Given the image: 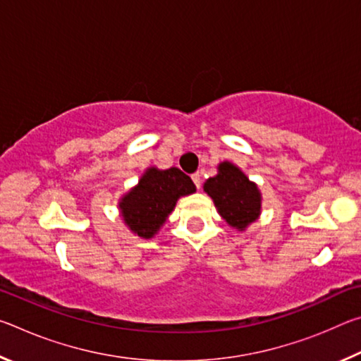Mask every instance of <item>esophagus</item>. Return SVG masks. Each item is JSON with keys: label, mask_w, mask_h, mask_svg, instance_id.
Here are the masks:
<instances>
[{"label": "esophagus", "mask_w": 361, "mask_h": 361, "mask_svg": "<svg viewBox=\"0 0 361 361\" xmlns=\"http://www.w3.org/2000/svg\"><path fill=\"white\" fill-rule=\"evenodd\" d=\"M191 178H192V181H194V185H195V188H200V175L199 173H194L192 176H191Z\"/></svg>", "instance_id": "esophagus-1"}]
</instances>
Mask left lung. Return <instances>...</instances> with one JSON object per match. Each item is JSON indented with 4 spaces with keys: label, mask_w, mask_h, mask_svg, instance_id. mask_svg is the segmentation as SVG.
Instances as JSON below:
<instances>
[{
    "label": "left lung",
    "mask_w": 361,
    "mask_h": 361,
    "mask_svg": "<svg viewBox=\"0 0 361 361\" xmlns=\"http://www.w3.org/2000/svg\"><path fill=\"white\" fill-rule=\"evenodd\" d=\"M218 213L232 228L245 231L261 213V192L242 170L228 161L218 166V173L204 183Z\"/></svg>",
    "instance_id": "left-lung-1"
}]
</instances>
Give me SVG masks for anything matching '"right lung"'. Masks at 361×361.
Here are the masks:
<instances>
[{"label":"right lung","instance_id":"obj_1","mask_svg":"<svg viewBox=\"0 0 361 361\" xmlns=\"http://www.w3.org/2000/svg\"><path fill=\"white\" fill-rule=\"evenodd\" d=\"M195 192V185L180 169L149 167L119 202V210L129 229L143 239L157 234L181 195Z\"/></svg>","mask_w":361,"mask_h":361}]
</instances>
